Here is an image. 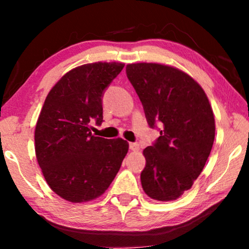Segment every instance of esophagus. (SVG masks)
I'll use <instances>...</instances> for the list:
<instances>
[{"label": "esophagus", "instance_id": "esophagus-1", "mask_svg": "<svg viewBox=\"0 0 249 249\" xmlns=\"http://www.w3.org/2000/svg\"><path fill=\"white\" fill-rule=\"evenodd\" d=\"M129 148H130V151L132 152H137L139 149V144H137V142H130V144H129Z\"/></svg>", "mask_w": 249, "mask_h": 249}]
</instances>
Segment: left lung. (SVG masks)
<instances>
[{
	"mask_svg": "<svg viewBox=\"0 0 249 249\" xmlns=\"http://www.w3.org/2000/svg\"><path fill=\"white\" fill-rule=\"evenodd\" d=\"M125 72L149 127L161 125L160 137L142 152V189L153 199L175 200L192 188L212 149L215 122L209 98L192 77L176 68L132 63Z\"/></svg>",
	"mask_w": 249,
	"mask_h": 249,
	"instance_id": "left-lung-1",
	"label": "left lung"
}]
</instances>
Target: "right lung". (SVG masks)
Returning a JSON list of instances; mask_svg holds the SVG:
<instances>
[{
    "label": "right lung",
    "instance_id": "obj_1",
    "mask_svg": "<svg viewBox=\"0 0 249 249\" xmlns=\"http://www.w3.org/2000/svg\"><path fill=\"white\" fill-rule=\"evenodd\" d=\"M124 63L95 62L67 72L50 90L37 120V162L51 189L72 203L88 202L108 188L129 144L91 135L103 122L102 98Z\"/></svg>",
    "mask_w": 249,
    "mask_h": 249
}]
</instances>
